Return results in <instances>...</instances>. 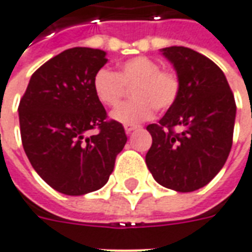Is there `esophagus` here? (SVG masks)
I'll return each mask as SVG.
<instances>
[{
    "label": "esophagus",
    "instance_id": "esophagus-1",
    "mask_svg": "<svg viewBox=\"0 0 252 252\" xmlns=\"http://www.w3.org/2000/svg\"><path fill=\"white\" fill-rule=\"evenodd\" d=\"M138 129V126L137 125H125V130H126V133H131V131H134V130Z\"/></svg>",
    "mask_w": 252,
    "mask_h": 252
}]
</instances>
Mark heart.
I'll return each mask as SVG.
<instances>
[{
  "label": "heart",
  "mask_w": 252,
  "mask_h": 252,
  "mask_svg": "<svg viewBox=\"0 0 252 252\" xmlns=\"http://www.w3.org/2000/svg\"><path fill=\"white\" fill-rule=\"evenodd\" d=\"M131 89V100L111 112V118L123 125H137L154 115V108L166 111L176 104L180 79L176 72L160 70V64L145 56L129 59L119 64L118 74L101 68L93 78L97 100L105 107H116Z\"/></svg>",
  "instance_id": "obj_1"
}]
</instances>
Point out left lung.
Returning a JSON list of instances; mask_svg holds the SVG:
<instances>
[{"label":"left lung","mask_w":252,"mask_h":252,"mask_svg":"<svg viewBox=\"0 0 252 252\" xmlns=\"http://www.w3.org/2000/svg\"><path fill=\"white\" fill-rule=\"evenodd\" d=\"M160 52L176 70L180 94L159 123L147 126L152 145L145 163L162 187L193 192L207 185L228 159L235 129V97L225 74L206 56L184 46Z\"/></svg>","instance_id":"1"}]
</instances>
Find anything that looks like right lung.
Instances as JSON below:
<instances>
[{
	"instance_id": "1",
	"label": "right lung",
	"mask_w": 252,
	"mask_h": 252,
	"mask_svg": "<svg viewBox=\"0 0 252 252\" xmlns=\"http://www.w3.org/2000/svg\"><path fill=\"white\" fill-rule=\"evenodd\" d=\"M105 55L79 46L64 50L31 75L19 104L24 152L43 181L64 195L103 188L127 141L122 125L107 121L93 90ZM94 127L99 134L86 137Z\"/></svg>"
}]
</instances>
